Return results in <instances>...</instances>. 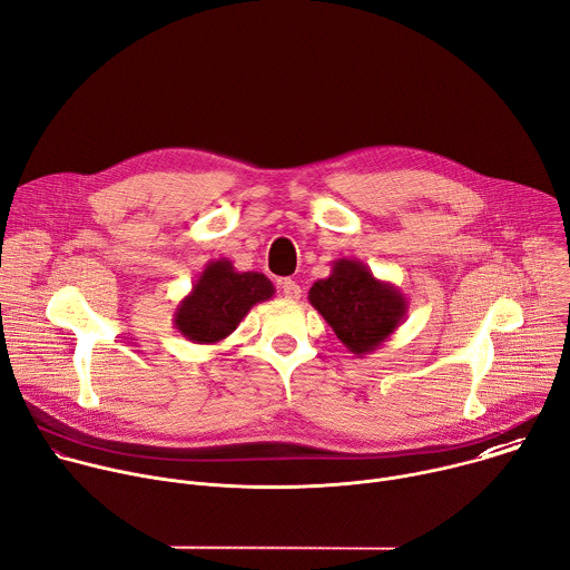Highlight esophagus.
I'll return each instance as SVG.
<instances>
[{
    "mask_svg": "<svg viewBox=\"0 0 570 570\" xmlns=\"http://www.w3.org/2000/svg\"><path fill=\"white\" fill-rule=\"evenodd\" d=\"M282 293L286 299H299L302 297V286L293 279H284L282 282Z\"/></svg>",
    "mask_w": 570,
    "mask_h": 570,
    "instance_id": "obj_1",
    "label": "esophagus"
}]
</instances>
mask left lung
<instances>
[{
	"mask_svg": "<svg viewBox=\"0 0 570 570\" xmlns=\"http://www.w3.org/2000/svg\"><path fill=\"white\" fill-rule=\"evenodd\" d=\"M308 302L358 358L379 350L409 313L405 295L358 259H336L332 275L311 286Z\"/></svg>",
	"mask_w": 570,
	"mask_h": 570,
	"instance_id": "1",
	"label": "left lung"
}]
</instances>
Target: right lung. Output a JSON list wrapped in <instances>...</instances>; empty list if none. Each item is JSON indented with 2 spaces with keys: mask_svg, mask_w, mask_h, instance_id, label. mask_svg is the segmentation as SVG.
<instances>
[{
  "mask_svg": "<svg viewBox=\"0 0 570 570\" xmlns=\"http://www.w3.org/2000/svg\"><path fill=\"white\" fill-rule=\"evenodd\" d=\"M275 295L273 282L255 271L238 273L229 259L209 262L174 313V327L198 345L225 341L259 302Z\"/></svg>",
  "mask_w": 570,
  "mask_h": 570,
  "instance_id": "right-lung-1",
  "label": "right lung"
}]
</instances>
